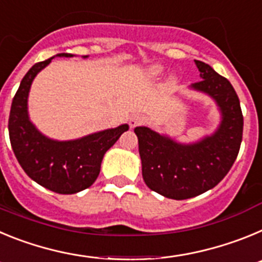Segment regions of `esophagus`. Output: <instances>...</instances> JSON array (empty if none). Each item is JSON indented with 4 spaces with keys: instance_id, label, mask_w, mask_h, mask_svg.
I'll use <instances>...</instances> for the list:
<instances>
[{
    "instance_id": "1",
    "label": "esophagus",
    "mask_w": 262,
    "mask_h": 262,
    "mask_svg": "<svg viewBox=\"0 0 262 262\" xmlns=\"http://www.w3.org/2000/svg\"><path fill=\"white\" fill-rule=\"evenodd\" d=\"M129 127H136V126H142V124L145 123V117L142 114H134L133 117L129 118L128 120Z\"/></svg>"
}]
</instances>
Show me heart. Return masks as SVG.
<instances>
[{
    "mask_svg": "<svg viewBox=\"0 0 262 262\" xmlns=\"http://www.w3.org/2000/svg\"><path fill=\"white\" fill-rule=\"evenodd\" d=\"M160 69L159 68H154V73H159Z\"/></svg>",
    "mask_w": 262,
    "mask_h": 262,
    "instance_id": "1",
    "label": "heart"
}]
</instances>
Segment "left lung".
Returning <instances> with one entry per match:
<instances>
[{"mask_svg":"<svg viewBox=\"0 0 262 262\" xmlns=\"http://www.w3.org/2000/svg\"><path fill=\"white\" fill-rule=\"evenodd\" d=\"M201 81L191 88L207 93L222 111L216 133L194 144H180L148 127H136L144 182L172 200H187L216 186L230 172L243 139L242 107L231 82L206 62L194 60Z\"/></svg>","mask_w":262,"mask_h":262,"instance_id":"8db88e82","label":"left lung"}]
</instances>
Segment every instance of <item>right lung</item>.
<instances>
[{"label": "right lung", "mask_w": 262, "mask_h": 262, "mask_svg": "<svg viewBox=\"0 0 262 262\" xmlns=\"http://www.w3.org/2000/svg\"><path fill=\"white\" fill-rule=\"evenodd\" d=\"M57 56L73 55L59 53ZM52 59L36 62L20 81L11 102L9 138L18 163L31 180L55 193L75 194L93 185L103 155L128 126L122 124L69 142H56L41 135L29 119L27 97L32 80Z\"/></svg>", "instance_id": "obj_1"}]
</instances>
